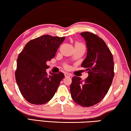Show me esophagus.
<instances>
[{"label":"esophagus","instance_id":"esophagus-1","mask_svg":"<svg viewBox=\"0 0 131 131\" xmlns=\"http://www.w3.org/2000/svg\"><path fill=\"white\" fill-rule=\"evenodd\" d=\"M65 76L66 77H70V74H69V73H65Z\"/></svg>","mask_w":131,"mask_h":131}]
</instances>
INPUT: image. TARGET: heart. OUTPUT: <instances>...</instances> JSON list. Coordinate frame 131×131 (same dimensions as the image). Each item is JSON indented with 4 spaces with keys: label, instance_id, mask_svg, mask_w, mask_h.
<instances>
[{
    "label": "heart",
    "instance_id": "heart-1",
    "mask_svg": "<svg viewBox=\"0 0 131 131\" xmlns=\"http://www.w3.org/2000/svg\"><path fill=\"white\" fill-rule=\"evenodd\" d=\"M76 45H77V46H84V47H85L83 43H80V42H78V41L76 42V43H75V46H76Z\"/></svg>",
    "mask_w": 131,
    "mask_h": 131
}]
</instances>
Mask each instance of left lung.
<instances>
[{
  "mask_svg": "<svg viewBox=\"0 0 131 131\" xmlns=\"http://www.w3.org/2000/svg\"><path fill=\"white\" fill-rule=\"evenodd\" d=\"M86 41L87 57L81 64L88 76L84 80L72 78L70 90L74 102L83 107L94 106L107 94L114 76V61L109 48L102 39L89 32L80 33Z\"/></svg>",
  "mask_w": 131,
  "mask_h": 131,
  "instance_id": "8db88e82",
  "label": "left lung"
}]
</instances>
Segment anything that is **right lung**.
Segmentation results:
<instances>
[{
    "mask_svg": "<svg viewBox=\"0 0 131 131\" xmlns=\"http://www.w3.org/2000/svg\"><path fill=\"white\" fill-rule=\"evenodd\" d=\"M65 37L43 35L26 43L17 59L15 80L24 97L34 105H43L54 96L65 76L46 72L47 62L55 57Z\"/></svg>",
    "mask_w": 131,
    "mask_h": 131,
    "instance_id": "obj_1",
    "label": "right lung"
}]
</instances>
